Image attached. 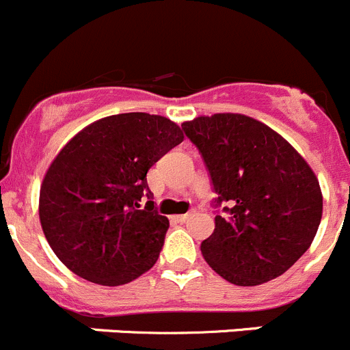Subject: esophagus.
<instances>
[{
	"mask_svg": "<svg viewBox=\"0 0 350 350\" xmlns=\"http://www.w3.org/2000/svg\"><path fill=\"white\" fill-rule=\"evenodd\" d=\"M188 215L190 214H178L174 215V221H178V223H185V221L188 219Z\"/></svg>",
	"mask_w": 350,
	"mask_h": 350,
	"instance_id": "1",
	"label": "esophagus"
}]
</instances>
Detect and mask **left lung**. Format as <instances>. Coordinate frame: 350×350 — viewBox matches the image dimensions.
Wrapping results in <instances>:
<instances>
[{"label": "left lung", "mask_w": 350, "mask_h": 350, "mask_svg": "<svg viewBox=\"0 0 350 350\" xmlns=\"http://www.w3.org/2000/svg\"><path fill=\"white\" fill-rule=\"evenodd\" d=\"M211 174L214 233L204 259L226 282L256 286L278 278L311 247L323 215L319 181L302 155L269 126L243 113L181 124Z\"/></svg>", "instance_id": "left-lung-1"}]
</instances>
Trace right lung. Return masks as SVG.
I'll return each instance as SVG.
<instances>
[{
    "label": "right lung",
    "instance_id": "obj_1",
    "mask_svg": "<svg viewBox=\"0 0 350 350\" xmlns=\"http://www.w3.org/2000/svg\"><path fill=\"white\" fill-rule=\"evenodd\" d=\"M183 138L167 117L129 112L94 120L58 152L41 183L39 221L72 273L119 286L157 262L169 219L153 208L146 172Z\"/></svg>",
    "mask_w": 350,
    "mask_h": 350
}]
</instances>
